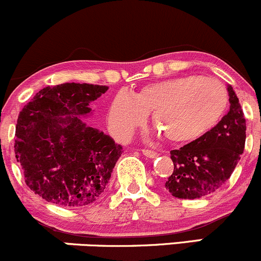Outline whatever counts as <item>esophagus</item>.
Returning <instances> with one entry per match:
<instances>
[{
	"label": "esophagus",
	"mask_w": 261,
	"mask_h": 261,
	"mask_svg": "<svg viewBox=\"0 0 261 261\" xmlns=\"http://www.w3.org/2000/svg\"><path fill=\"white\" fill-rule=\"evenodd\" d=\"M142 154L146 157H148V159H154V157L159 156V153H157L156 151L148 150V148H144V150H142Z\"/></svg>",
	"instance_id": "obj_1"
}]
</instances>
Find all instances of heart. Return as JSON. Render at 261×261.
I'll list each match as a JSON object with an SVG mask.
<instances>
[{"label":"heart","mask_w":261,"mask_h":261,"mask_svg":"<svg viewBox=\"0 0 261 261\" xmlns=\"http://www.w3.org/2000/svg\"><path fill=\"white\" fill-rule=\"evenodd\" d=\"M222 83L199 75H186L152 83L134 96L119 94L109 110V125L120 137L133 135L152 114V125L170 142H188L211 131L228 108Z\"/></svg>","instance_id":"obj_1"}]
</instances>
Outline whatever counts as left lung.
<instances>
[{
	"label": "left lung",
	"instance_id": "1",
	"mask_svg": "<svg viewBox=\"0 0 261 261\" xmlns=\"http://www.w3.org/2000/svg\"><path fill=\"white\" fill-rule=\"evenodd\" d=\"M230 109L222 120L179 150L171 151L173 172L165 188L173 197L196 199L222 187L244 152L247 122L236 91L228 85Z\"/></svg>",
	"mask_w": 261,
	"mask_h": 261
}]
</instances>
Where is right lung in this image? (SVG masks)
I'll return each mask as SVG.
<instances>
[{
	"label": "right lung",
	"instance_id": "1",
	"mask_svg": "<svg viewBox=\"0 0 261 261\" xmlns=\"http://www.w3.org/2000/svg\"><path fill=\"white\" fill-rule=\"evenodd\" d=\"M108 89L87 83L47 87L19 113L16 159L25 185L47 202L83 207L107 187L122 147L79 116L90 113L91 102Z\"/></svg>",
	"mask_w": 261,
	"mask_h": 261
}]
</instances>
